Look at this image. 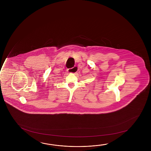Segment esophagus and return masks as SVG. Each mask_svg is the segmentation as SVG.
Instances as JSON below:
<instances>
[{
	"instance_id": "obj_1",
	"label": "esophagus",
	"mask_w": 151,
	"mask_h": 151,
	"mask_svg": "<svg viewBox=\"0 0 151 151\" xmlns=\"http://www.w3.org/2000/svg\"><path fill=\"white\" fill-rule=\"evenodd\" d=\"M77 69H78V68L76 66H75L74 67H73L72 68H69V69H68V72L70 73H74V74H75L76 72H74V71H75V70H77Z\"/></svg>"
}]
</instances>
